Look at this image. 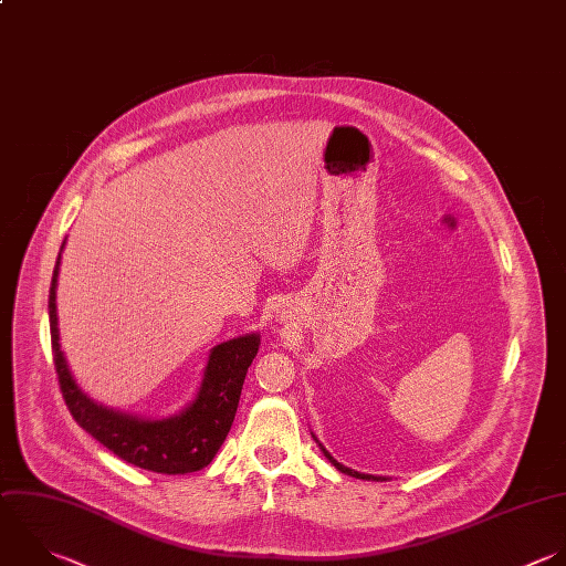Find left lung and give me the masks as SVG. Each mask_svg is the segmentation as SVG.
I'll return each instance as SVG.
<instances>
[{"instance_id":"8db88e82","label":"left lung","mask_w":566,"mask_h":566,"mask_svg":"<svg viewBox=\"0 0 566 566\" xmlns=\"http://www.w3.org/2000/svg\"><path fill=\"white\" fill-rule=\"evenodd\" d=\"M312 438L316 440V444H318V449L323 451V455H325V458H327V460H329V462H332V464H334V467H336V469H338L340 473H347V475H352V478H360V480H387L385 475H371V473H360V471H354V469H349V467L340 464V462H338V460H336V458H334V455H332V453H329V451H327V449H325V447H323V444L318 442V438H316L314 433H312Z\"/></svg>"}]
</instances>
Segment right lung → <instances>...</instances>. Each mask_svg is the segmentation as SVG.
I'll list each match as a JSON object with an SVG mask.
<instances>
[{
	"label": "right lung",
	"instance_id": "add662e5",
	"mask_svg": "<svg viewBox=\"0 0 566 566\" xmlns=\"http://www.w3.org/2000/svg\"><path fill=\"white\" fill-rule=\"evenodd\" d=\"M64 245L66 241L62 243L53 270L49 314L60 387L73 418L95 440L135 467L168 475L192 473L208 467L234 422L243 380L259 352L261 334L250 332L214 345L197 396L179 413L144 418L106 407L84 391L62 352L57 327V279Z\"/></svg>",
	"mask_w": 566,
	"mask_h": 566
}]
</instances>
